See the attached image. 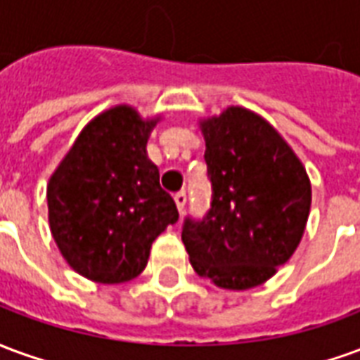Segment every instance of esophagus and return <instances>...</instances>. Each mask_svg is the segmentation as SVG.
<instances>
[{"label": "esophagus", "mask_w": 360, "mask_h": 360, "mask_svg": "<svg viewBox=\"0 0 360 360\" xmlns=\"http://www.w3.org/2000/svg\"><path fill=\"white\" fill-rule=\"evenodd\" d=\"M175 204H177V208H179V212H183V208H185V204H187V193L185 191H179V193H175Z\"/></svg>", "instance_id": "34e87169"}]
</instances>
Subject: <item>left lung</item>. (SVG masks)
Wrapping results in <instances>:
<instances>
[{
	"label": "left lung",
	"instance_id": "1",
	"mask_svg": "<svg viewBox=\"0 0 360 360\" xmlns=\"http://www.w3.org/2000/svg\"><path fill=\"white\" fill-rule=\"evenodd\" d=\"M210 208L187 216L181 239L195 271L224 289L270 279L301 243L310 181L293 150L264 119L229 108L202 123Z\"/></svg>",
	"mask_w": 360,
	"mask_h": 360
}]
</instances>
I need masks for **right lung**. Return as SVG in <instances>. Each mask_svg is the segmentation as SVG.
<instances>
[{
	"label": "right lung",
	"mask_w": 360,
	"mask_h": 360,
	"mask_svg": "<svg viewBox=\"0 0 360 360\" xmlns=\"http://www.w3.org/2000/svg\"><path fill=\"white\" fill-rule=\"evenodd\" d=\"M156 121L117 105L82 129L48 185L51 235L75 271L100 283L136 278L179 219L146 142Z\"/></svg>",
	"instance_id": "right-lung-1"
}]
</instances>
